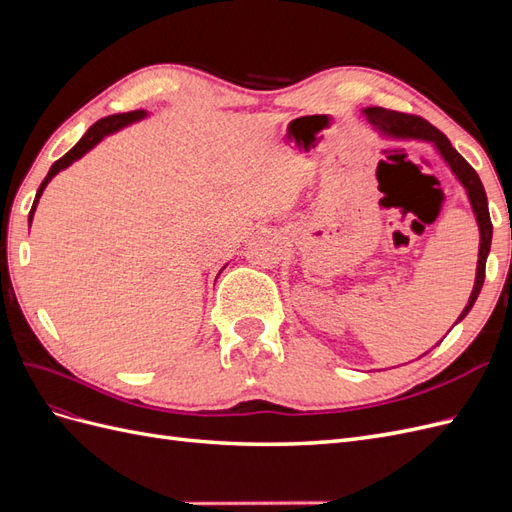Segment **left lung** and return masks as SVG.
I'll use <instances>...</instances> for the list:
<instances>
[{"label": "left lung", "instance_id": "1", "mask_svg": "<svg viewBox=\"0 0 512 512\" xmlns=\"http://www.w3.org/2000/svg\"><path fill=\"white\" fill-rule=\"evenodd\" d=\"M363 113L369 119L371 126L378 128L386 136H393V138H421V141H429V143L436 145V149H438L440 156L444 158V162L451 166L455 177L461 181V185L468 192L470 205H472V211H474L476 222H478V230H480V245H478L476 280H474L470 301H468L466 307H463L461 316L457 318V322H461L463 318L468 316L472 305L478 299L480 288H483L485 265H487V256H489V250H491L493 226H491V218H489L487 194H485L483 183H480V177L476 175V170L459 156V151L451 145V141H448V138L436 126H431V123L425 121L423 117L389 111V108H382V106H369V108H365Z\"/></svg>", "mask_w": 512, "mask_h": 512}]
</instances>
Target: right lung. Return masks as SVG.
Segmentation results:
<instances>
[{"instance_id": "1", "label": "right lung", "mask_w": 512, "mask_h": 512, "mask_svg": "<svg viewBox=\"0 0 512 512\" xmlns=\"http://www.w3.org/2000/svg\"><path fill=\"white\" fill-rule=\"evenodd\" d=\"M143 117H147V113L145 111H132V113H117V115H108V117H104V119H100V121H96L94 126H91L87 132H85V136L81 138L79 143H76L64 158H59L53 166H51V170H49V175L44 177V181L40 183V188H38V194H36V200H34V205H32V211H29V226H32V220H34V213H36V205H38V200H40V196H42V192H44V188H46V183H49L59 170H64V168H68L74 160H79V158H83L85 153L91 149V147H96L102 138L106 136V134H113V132H117V130H121L123 126H130L132 121H138V119H143Z\"/></svg>"}]
</instances>
